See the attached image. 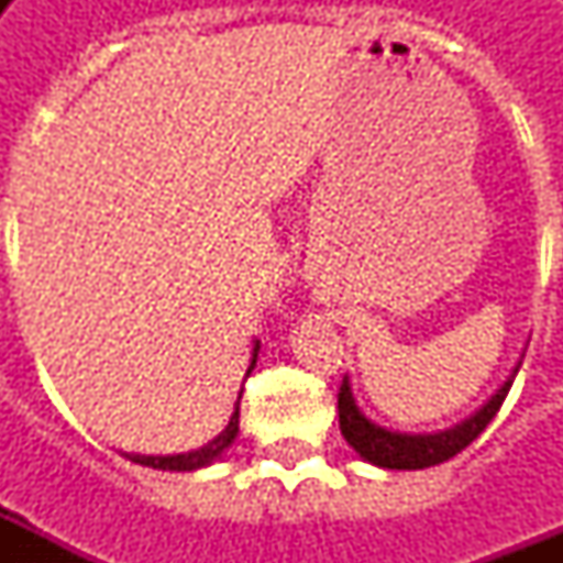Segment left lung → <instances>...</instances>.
<instances>
[{
	"instance_id": "8db88e82",
	"label": "left lung",
	"mask_w": 563,
	"mask_h": 563,
	"mask_svg": "<svg viewBox=\"0 0 563 563\" xmlns=\"http://www.w3.org/2000/svg\"><path fill=\"white\" fill-rule=\"evenodd\" d=\"M521 358H525V353H521ZM519 367L521 362H516L509 377L504 379V386L476 413L467 416L464 422L452 424L446 431H434V434H401V431H389L383 424L371 422L355 404L350 377H343L341 395H338L341 434L362 459L377 464V467H386V471H422V467L443 464L452 455H459L464 446H471L473 440L485 431V424L495 419L500 404L507 398L509 386H512V379L519 374Z\"/></svg>"
}]
</instances>
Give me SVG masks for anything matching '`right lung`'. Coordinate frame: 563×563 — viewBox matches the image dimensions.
Listing matches in <instances>:
<instances>
[{"instance_id": "right-lung-1", "label": "right lung", "mask_w": 563, "mask_h": 563, "mask_svg": "<svg viewBox=\"0 0 563 563\" xmlns=\"http://www.w3.org/2000/svg\"><path fill=\"white\" fill-rule=\"evenodd\" d=\"M256 355H258V341L253 343V358H250V367H246V377H250V371L256 367ZM244 391V389H241ZM241 395H238V401H234V413L229 416V424L222 428L220 434L213 437L210 443H205L201 449H192V452H180V455H132L129 452L126 459L135 461V464H144V467H153V471H177V473H186V471H201V467H208L213 461L222 459V452L232 446L234 437H238V416H241Z\"/></svg>"}]
</instances>
